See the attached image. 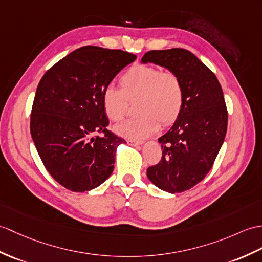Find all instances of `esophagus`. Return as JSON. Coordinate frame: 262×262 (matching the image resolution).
Listing matches in <instances>:
<instances>
[{"label": "esophagus", "mask_w": 262, "mask_h": 262, "mask_svg": "<svg viewBox=\"0 0 262 262\" xmlns=\"http://www.w3.org/2000/svg\"><path fill=\"white\" fill-rule=\"evenodd\" d=\"M127 144L130 145V146H138V145H142L143 142L135 141V139H127Z\"/></svg>", "instance_id": "esophagus-1"}]
</instances>
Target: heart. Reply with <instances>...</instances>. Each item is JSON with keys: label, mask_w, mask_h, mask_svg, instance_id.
Returning <instances> with one entry per match:
<instances>
[{"label": "heart", "mask_w": 262, "mask_h": 262, "mask_svg": "<svg viewBox=\"0 0 262 262\" xmlns=\"http://www.w3.org/2000/svg\"><path fill=\"white\" fill-rule=\"evenodd\" d=\"M120 87L107 84L102 89L101 102L107 117L120 121L128 113L129 100H137L136 117L115 127L119 135L143 139L163 126H171L184 106V86L173 70H161L151 64H136L120 78Z\"/></svg>", "instance_id": "1"}]
</instances>
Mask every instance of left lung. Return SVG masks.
I'll list each match as a JSON object with an SVG mask.
<instances>
[{
  "label": "left lung",
  "instance_id": "left-lung-1",
  "mask_svg": "<svg viewBox=\"0 0 262 262\" xmlns=\"http://www.w3.org/2000/svg\"><path fill=\"white\" fill-rule=\"evenodd\" d=\"M142 62L173 70L184 86V106L173 127L159 138L162 159L147 168L151 183L169 193L190 190L214 164L224 142L228 111L217 78L185 49L151 50Z\"/></svg>",
  "mask_w": 262,
  "mask_h": 262
}]
</instances>
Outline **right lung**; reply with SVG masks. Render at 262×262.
<instances>
[{"instance_id": "obj_1", "label": "right lung", "mask_w": 262, "mask_h": 262, "mask_svg": "<svg viewBox=\"0 0 262 262\" xmlns=\"http://www.w3.org/2000/svg\"><path fill=\"white\" fill-rule=\"evenodd\" d=\"M135 59L123 50L86 46L41 78L30 130L47 171L67 190L90 191L113 173L117 146L126 142L107 128L101 93Z\"/></svg>"}]
</instances>
